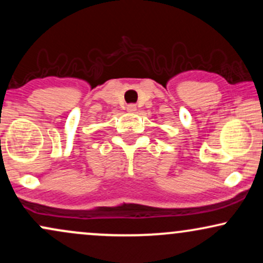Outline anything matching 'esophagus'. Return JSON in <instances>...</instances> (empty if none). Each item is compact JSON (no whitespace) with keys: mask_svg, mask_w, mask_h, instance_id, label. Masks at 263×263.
Instances as JSON below:
<instances>
[{"mask_svg":"<svg viewBox=\"0 0 263 263\" xmlns=\"http://www.w3.org/2000/svg\"><path fill=\"white\" fill-rule=\"evenodd\" d=\"M136 110H137V107H136V105H134V104L128 105L127 106V112H135Z\"/></svg>","mask_w":263,"mask_h":263,"instance_id":"1","label":"esophagus"}]
</instances>
